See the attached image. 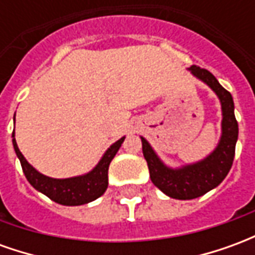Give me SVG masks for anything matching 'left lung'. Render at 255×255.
<instances>
[{
  "instance_id": "obj_1",
  "label": "left lung",
  "mask_w": 255,
  "mask_h": 255,
  "mask_svg": "<svg viewBox=\"0 0 255 255\" xmlns=\"http://www.w3.org/2000/svg\"><path fill=\"white\" fill-rule=\"evenodd\" d=\"M188 71L192 76L199 79L213 90L221 104V136L216 149L203 160L179 168H171L161 160L149 142L143 136H140L142 150L144 160L147 161L151 182L165 195L175 199H194L201 197L217 187L224 180L234 162L239 133L232 95L208 69L191 65Z\"/></svg>"
}]
</instances>
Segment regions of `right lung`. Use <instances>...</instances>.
Returning <instances> with one entry per match:
<instances>
[{"label": "right lung", "mask_w": 255, "mask_h": 255, "mask_svg": "<svg viewBox=\"0 0 255 255\" xmlns=\"http://www.w3.org/2000/svg\"><path fill=\"white\" fill-rule=\"evenodd\" d=\"M12 142L16 155L20 160L23 172H24L27 180L36 191L45 194L54 202L65 206H79L95 201L100 198L108 188V169L111 165V161L115 158V155L120 149V146L124 142L126 136L120 138L117 142L112 144L106 150L104 155L101 157L98 164L87 173L79 175V176L67 177V179H54L46 175H42L25 160L24 155L17 147L16 139H14V129L12 133Z\"/></svg>", "instance_id": "1"}]
</instances>
